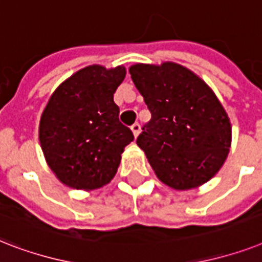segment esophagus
Segmentation results:
<instances>
[{
	"label": "esophagus",
	"mask_w": 262,
	"mask_h": 262,
	"mask_svg": "<svg viewBox=\"0 0 262 262\" xmlns=\"http://www.w3.org/2000/svg\"><path fill=\"white\" fill-rule=\"evenodd\" d=\"M140 130H141V125L138 124V122H135V124L132 125V132H133L135 137H137L138 133H140Z\"/></svg>",
	"instance_id": "1"
}]
</instances>
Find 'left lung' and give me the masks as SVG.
Returning a JSON list of instances; mask_svg holds the SVG:
<instances>
[{
    "instance_id": "left-lung-1",
    "label": "left lung",
    "mask_w": 262,
    "mask_h": 262,
    "mask_svg": "<svg viewBox=\"0 0 262 262\" xmlns=\"http://www.w3.org/2000/svg\"><path fill=\"white\" fill-rule=\"evenodd\" d=\"M152 118L137 145L157 178L175 190L208 182L225 163L231 125L211 89L176 63L135 64L129 69Z\"/></svg>"
}]
</instances>
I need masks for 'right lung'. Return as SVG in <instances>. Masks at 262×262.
Here are the masks:
<instances>
[{"mask_svg":"<svg viewBox=\"0 0 262 262\" xmlns=\"http://www.w3.org/2000/svg\"><path fill=\"white\" fill-rule=\"evenodd\" d=\"M124 67L89 66L57 87L40 120L39 138L50 168L63 184L95 190L114 178L133 133L120 122L113 95Z\"/></svg>","mask_w":262,"mask_h":262,"instance_id":"1","label":"right lung"}]
</instances>
